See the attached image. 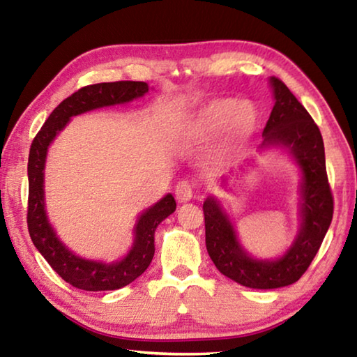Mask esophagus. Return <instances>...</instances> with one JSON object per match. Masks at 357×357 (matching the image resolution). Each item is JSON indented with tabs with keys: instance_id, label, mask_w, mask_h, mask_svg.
<instances>
[{
	"instance_id": "esophagus-1",
	"label": "esophagus",
	"mask_w": 357,
	"mask_h": 357,
	"mask_svg": "<svg viewBox=\"0 0 357 357\" xmlns=\"http://www.w3.org/2000/svg\"><path fill=\"white\" fill-rule=\"evenodd\" d=\"M193 195V185L189 183V181H179L174 187V197L179 203H185L189 202Z\"/></svg>"
}]
</instances>
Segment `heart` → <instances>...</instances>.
<instances>
[{
  "instance_id": "heart-1",
  "label": "heart",
  "mask_w": 357,
  "mask_h": 357,
  "mask_svg": "<svg viewBox=\"0 0 357 357\" xmlns=\"http://www.w3.org/2000/svg\"><path fill=\"white\" fill-rule=\"evenodd\" d=\"M225 124L233 137L250 134L257 124L255 108L249 104L241 105L238 100L233 99L214 100L197 114L187 128L185 135L190 140L200 142L214 135Z\"/></svg>"
}]
</instances>
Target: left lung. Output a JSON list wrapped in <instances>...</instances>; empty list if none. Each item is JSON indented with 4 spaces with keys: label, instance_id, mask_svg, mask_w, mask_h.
<instances>
[{
    "label": "left lung",
    "instance_id": "left-lung-1",
    "mask_svg": "<svg viewBox=\"0 0 357 357\" xmlns=\"http://www.w3.org/2000/svg\"><path fill=\"white\" fill-rule=\"evenodd\" d=\"M271 84L275 104L263 130L261 148H287L302 172V223L293 245L274 261L253 259L238 243L220 203L213 197L203 203L206 249L215 268L228 279L257 289L280 288L298 282L321 247L334 214L321 132L280 78L271 77Z\"/></svg>",
    "mask_w": 357,
    "mask_h": 357
}]
</instances>
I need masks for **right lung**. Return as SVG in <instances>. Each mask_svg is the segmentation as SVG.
Returning a JSON list of instances; mask_svg holds the SVG:
<instances>
[{
    "label": "right lung",
    "instance_id": "add662e5",
    "mask_svg": "<svg viewBox=\"0 0 357 357\" xmlns=\"http://www.w3.org/2000/svg\"><path fill=\"white\" fill-rule=\"evenodd\" d=\"M144 82H113L96 83L78 89L64 99L42 126L34 137L28 157V214L26 223L36 249L47 259L53 271L72 287L84 291H107L118 289L140 277L154 257V233L159 223L176 209V202L168 193L153 208L144 211L135 227V241L130 252L121 261L99 263L84 259L72 253L47 220L44 202V168L47 149L59 130L69 123L72 116L94 108L124 104L148 93Z\"/></svg>",
    "mask_w": 357,
    "mask_h": 357
}]
</instances>
